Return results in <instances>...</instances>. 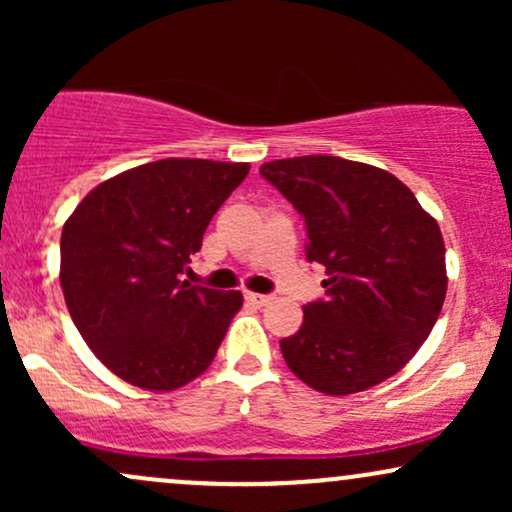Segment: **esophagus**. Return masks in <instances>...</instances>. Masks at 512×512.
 Listing matches in <instances>:
<instances>
[{
  "instance_id": "obj_1",
  "label": "esophagus",
  "mask_w": 512,
  "mask_h": 512,
  "mask_svg": "<svg viewBox=\"0 0 512 512\" xmlns=\"http://www.w3.org/2000/svg\"><path fill=\"white\" fill-rule=\"evenodd\" d=\"M245 298H248L252 305H257V308H262V305L272 301V296H267V293H245Z\"/></svg>"
}]
</instances>
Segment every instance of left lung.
<instances>
[{"mask_svg":"<svg viewBox=\"0 0 512 512\" xmlns=\"http://www.w3.org/2000/svg\"><path fill=\"white\" fill-rule=\"evenodd\" d=\"M308 228L305 257L325 267V298L281 339L293 375L325 395H354L395 375L443 308L445 245L433 216L387 170L339 156L264 163Z\"/></svg>","mask_w":512,"mask_h":512,"instance_id":"obj_1","label":"left lung"}]
</instances>
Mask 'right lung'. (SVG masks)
<instances>
[{"instance_id":"obj_1","label":"right lung","mask_w":512,"mask_h":512,"mask_svg":"<svg viewBox=\"0 0 512 512\" xmlns=\"http://www.w3.org/2000/svg\"><path fill=\"white\" fill-rule=\"evenodd\" d=\"M248 163L163 158L101 182L62 228V291L76 330L117 378L168 392L214 361L240 291L180 274Z\"/></svg>"}]
</instances>
